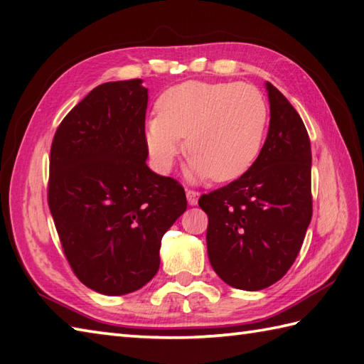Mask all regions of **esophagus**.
I'll return each mask as SVG.
<instances>
[{
  "instance_id": "34e87169",
  "label": "esophagus",
  "mask_w": 364,
  "mask_h": 364,
  "mask_svg": "<svg viewBox=\"0 0 364 364\" xmlns=\"http://www.w3.org/2000/svg\"><path fill=\"white\" fill-rule=\"evenodd\" d=\"M198 192H196V191H186V198H188V203L191 205V206H196L197 203H198Z\"/></svg>"
}]
</instances>
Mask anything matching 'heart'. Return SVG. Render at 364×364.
I'll return each mask as SVG.
<instances>
[{
  "instance_id": "obj_1",
  "label": "heart",
  "mask_w": 364,
  "mask_h": 364,
  "mask_svg": "<svg viewBox=\"0 0 364 364\" xmlns=\"http://www.w3.org/2000/svg\"><path fill=\"white\" fill-rule=\"evenodd\" d=\"M158 115L145 123V145L156 170L170 172L186 146L188 178L237 180L257 162L269 122L264 95L250 84L186 81L158 100Z\"/></svg>"
}]
</instances>
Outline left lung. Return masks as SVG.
<instances>
[{"instance_id":"1","label":"left lung","mask_w":364,"mask_h":364,"mask_svg":"<svg viewBox=\"0 0 364 364\" xmlns=\"http://www.w3.org/2000/svg\"><path fill=\"white\" fill-rule=\"evenodd\" d=\"M270 122L257 162L198 205L208 214V257L227 284L259 291L288 272L311 222V145L300 115L266 82Z\"/></svg>"}]
</instances>
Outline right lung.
Instances as JSON below:
<instances>
[{
    "label": "right lung",
    "instance_id": "obj_1",
    "mask_svg": "<svg viewBox=\"0 0 364 364\" xmlns=\"http://www.w3.org/2000/svg\"><path fill=\"white\" fill-rule=\"evenodd\" d=\"M142 82L90 90L51 144L48 205L60 244L80 282L105 296L156 275L161 239L188 208L181 184L146 166Z\"/></svg>",
    "mask_w": 364,
    "mask_h": 364
}]
</instances>
